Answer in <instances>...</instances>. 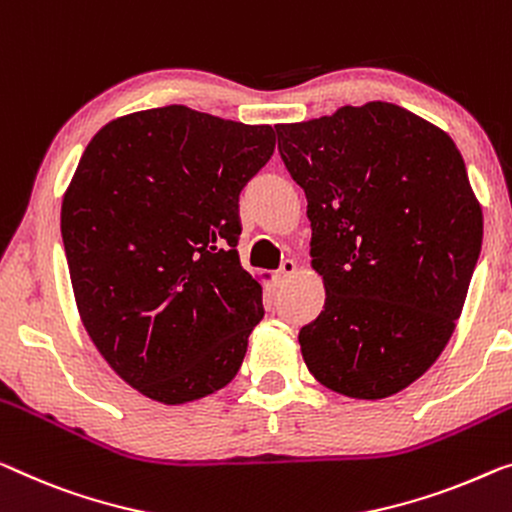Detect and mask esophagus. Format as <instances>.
I'll use <instances>...</instances> for the list:
<instances>
[{"label": "esophagus", "instance_id": "esophagus-1", "mask_svg": "<svg viewBox=\"0 0 512 512\" xmlns=\"http://www.w3.org/2000/svg\"><path fill=\"white\" fill-rule=\"evenodd\" d=\"M296 273V262L294 259H285V262L280 264V269H278V273H276V278L280 280V282H285V280H289Z\"/></svg>", "mask_w": 512, "mask_h": 512}]
</instances>
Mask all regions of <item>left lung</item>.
<instances>
[{
    "mask_svg": "<svg viewBox=\"0 0 512 512\" xmlns=\"http://www.w3.org/2000/svg\"><path fill=\"white\" fill-rule=\"evenodd\" d=\"M308 200L312 269L326 301L299 331L319 384L381 400L444 352L474 276L483 211L455 142L393 103L278 124Z\"/></svg>",
    "mask_w": 512,
    "mask_h": 512,
    "instance_id": "left-lung-1",
    "label": "left lung"
}]
</instances>
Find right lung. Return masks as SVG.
Returning a JSON list of instances; mask_svg holds the SVG:
<instances>
[{
  "instance_id": "add662e5",
  "label": "right lung",
  "mask_w": 512,
  "mask_h": 512,
  "mask_svg": "<svg viewBox=\"0 0 512 512\" xmlns=\"http://www.w3.org/2000/svg\"><path fill=\"white\" fill-rule=\"evenodd\" d=\"M273 149L271 126L165 105L105 124L80 158L61 204L75 303L151 400H200L241 368L264 305L236 253L239 195Z\"/></svg>"
}]
</instances>
